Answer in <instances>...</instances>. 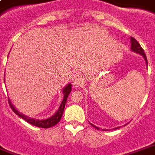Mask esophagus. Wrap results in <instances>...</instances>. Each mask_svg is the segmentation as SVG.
Listing matches in <instances>:
<instances>
[{
	"label": "esophagus",
	"mask_w": 155,
	"mask_h": 155,
	"mask_svg": "<svg viewBox=\"0 0 155 155\" xmlns=\"http://www.w3.org/2000/svg\"><path fill=\"white\" fill-rule=\"evenodd\" d=\"M73 85L75 86V87H79V86H81V84H82V73H75V74H74V76H73Z\"/></svg>",
	"instance_id": "obj_1"
}]
</instances>
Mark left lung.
<instances>
[{
	"label": "left lung",
	"mask_w": 155,
	"mask_h": 155,
	"mask_svg": "<svg viewBox=\"0 0 155 155\" xmlns=\"http://www.w3.org/2000/svg\"><path fill=\"white\" fill-rule=\"evenodd\" d=\"M130 43H131V48H130V49H131L133 52H135V53L141 54V55L144 57V60H145V63H146V64H147V66H148L147 58H146V55H145V54H144V49L141 48L140 45V44L137 42V40H136L135 39H134L133 37H130ZM90 124H91V123H90ZM91 125H92V126L95 127L97 130H99V127H97L96 125H92V124H91ZM118 128H120V127H116V128H115V130H116V129H118ZM103 130H105V129H103Z\"/></svg>",
	"instance_id": "8db88e82"
}]
</instances>
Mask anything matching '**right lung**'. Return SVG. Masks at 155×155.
<instances>
[{"label":"right lung","mask_w":155,"mask_h":155,"mask_svg":"<svg viewBox=\"0 0 155 155\" xmlns=\"http://www.w3.org/2000/svg\"><path fill=\"white\" fill-rule=\"evenodd\" d=\"M72 90V87H71V84H68V85L65 87L63 90V93H64V99L61 102V105L58 110H57V112L54 114V116L49 117L48 119L46 120H36L34 119V118H30V117H28V116H25L22 113H20L14 107V106L11 104V101L8 99V101H9V105L10 107L12 109V110L14 111L15 113L16 114L17 116H19L20 118H22L23 120H25V121H27L28 123H30L31 125H35V126H37V127H40V128H49V127H52L54 126L56 124L59 122V120H61V117L63 116V113H64V107H65V103H66L67 98L69 95L70 91Z\"/></svg>","instance_id":"obj_1"}]
</instances>
